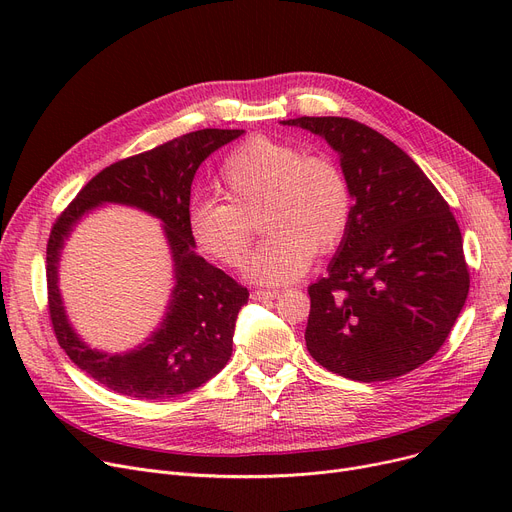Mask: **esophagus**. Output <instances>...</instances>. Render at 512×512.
Listing matches in <instances>:
<instances>
[{
    "label": "esophagus",
    "mask_w": 512,
    "mask_h": 512,
    "mask_svg": "<svg viewBox=\"0 0 512 512\" xmlns=\"http://www.w3.org/2000/svg\"><path fill=\"white\" fill-rule=\"evenodd\" d=\"M278 297V290H253L251 292V299L253 301H272Z\"/></svg>",
    "instance_id": "34e87169"
}]
</instances>
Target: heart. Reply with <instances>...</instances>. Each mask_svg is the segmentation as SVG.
I'll return each instance as SVG.
<instances>
[{"mask_svg":"<svg viewBox=\"0 0 512 512\" xmlns=\"http://www.w3.org/2000/svg\"><path fill=\"white\" fill-rule=\"evenodd\" d=\"M228 201L205 199L188 213L195 245L230 267L247 261L261 211L267 236L249 261L257 284L301 278L313 253H328L344 238L353 218V193L344 172L324 155L270 137H251L234 147L220 170Z\"/></svg>","mask_w":512,"mask_h":512,"instance_id":"obj_1","label":"heart"}]
</instances>
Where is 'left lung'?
Wrapping results in <instances>:
<instances>
[{"mask_svg":"<svg viewBox=\"0 0 512 512\" xmlns=\"http://www.w3.org/2000/svg\"><path fill=\"white\" fill-rule=\"evenodd\" d=\"M340 155L353 218L309 286L307 351L355 382H386L432 359L469 294L463 236L448 203L415 161L351 118H294Z\"/></svg>","mask_w":512,"mask_h":512,"instance_id":"obj_1","label":"left lung"}]
</instances>
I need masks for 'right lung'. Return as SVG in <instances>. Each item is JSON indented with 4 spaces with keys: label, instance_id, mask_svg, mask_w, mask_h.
<instances>
[{
    "label": "right lung",
    "instance_id": "right-lung-1",
    "mask_svg": "<svg viewBox=\"0 0 512 512\" xmlns=\"http://www.w3.org/2000/svg\"><path fill=\"white\" fill-rule=\"evenodd\" d=\"M245 130L203 128L120 159L91 178L62 211L47 242V301L53 332L70 361L101 386L143 400H166L199 388L232 355L234 324L249 290L195 251L188 228L191 184L203 161ZM103 202L147 210L165 224L175 263V290L160 328L134 352H95L69 326L57 286L63 242L82 215Z\"/></svg>",
    "mask_w": 512,
    "mask_h": 512
}]
</instances>
